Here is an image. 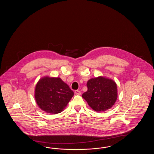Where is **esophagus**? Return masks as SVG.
I'll list each match as a JSON object with an SVG mask.
<instances>
[{"instance_id":"esophagus-1","label":"esophagus","mask_w":154,"mask_h":154,"mask_svg":"<svg viewBox=\"0 0 154 154\" xmlns=\"http://www.w3.org/2000/svg\"><path fill=\"white\" fill-rule=\"evenodd\" d=\"M75 95H80L81 92L80 91H78V90H76V91H75Z\"/></svg>"}]
</instances>
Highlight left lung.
I'll return each mask as SVG.
<instances>
[{
	"label": "left lung",
	"instance_id": "obj_1",
	"mask_svg": "<svg viewBox=\"0 0 154 154\" xmlns=\"http://www.w3.org/2000/svg\"><path fill=\"white\" fill-rule=\"evenodd\" d=\"M87 85L88 90L82 97L93 110L104 111L114 105L118 97L117 84L114 81L99 76L89 80Z\"/></svg>",
	"mask_w": 154,
	"mask_h": 154
}]
</instances>
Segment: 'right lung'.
<instances>
[{
  "label": "right lung",
  "instance_id": "obj_1",
  "mask_svg": "<svg viewBox=\"0 0 154 154\" xmlns=\"http://www.w3.org/2000/svg\"><path fill=\"white\" fill-rule=\"evenodd\" d=\"M73 95V91L59 77H43L37 82L35 89L37 106L50 114L61 112Z\"/></svg>",
  "mask_w": 154,
  "mask_h": 154
}]
</instances>
